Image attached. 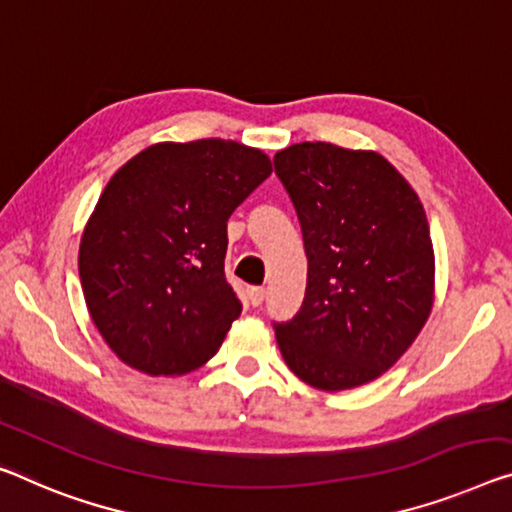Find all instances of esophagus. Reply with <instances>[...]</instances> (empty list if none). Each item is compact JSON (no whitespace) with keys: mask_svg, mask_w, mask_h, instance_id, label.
Segmentation results:
<instances>
[{"mask_svg":"<svg viewBox=\"0 0 512 512\" xmlns=\"http://www.w3.org/2000/svg\"><path fill=\"white\" fill-rule=\"evenodd\" d=\"M247 297H249V304H251V306L263 304V300H265V288H263V286H249V288H247Z\"/></svg>","mask_w":512,"mask_h":512,"instance_id":"34e87169","label":"esophagus"}]
</instances>
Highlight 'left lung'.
Returning a JSON list of instances; mask_svg holds the SVG:
<instances>
[{
    "label": "left lung",
    "instance_id": "obj_1",
    "mask_svg": "<svg viewBox=\"0 0 512 512\" xmlns=\"http://www.w3.org/2000/svg\"><path fill=\"white\" fill-rule=\"evenodd\" d=\"M302 226L306 293L274 322L290 371L322 391L373 382L405 355L435 302V251L412 185L375 151L302 141L274 155Z\"/></svg>",
    "mask_w": 512,
    "mask_h": 512
}]
</instances>
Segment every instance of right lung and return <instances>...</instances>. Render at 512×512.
<instances>
[{"label": "right lung", "mask_w": 512, "mask_h": 512, "mask_svg": "<svg viewBox=\"0 0 512 512\" xmlns=\"http://www.w3.org/2000/svg\"><path fill=\"white\" fill-rule=\"evenodd\" d=\"M272 174L231 139L160 141L116 171L80 242L86 309L123 364L185 375L215 357L242 304L224 277L233 210Z\"/></svg>", "instance_id": "obj_1"}]
</instances>
